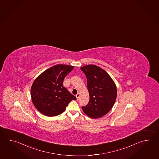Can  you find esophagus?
Here are the masks:
<instances>
[{"label": "esophagus", "instance_id": "esophagus-1", "mask_svg": "<svg viewBox=\"0 0 159 159\" xmlns=\"http://www.w3.org/2000/svg\"><path fill=\"white\" fill-rule=\"evenodd\" d=\"M79 96H80V93H77V94L76 95V98H77V100L79 99Z\"/></svg>", "mask_w": 159, "mask_h": 159}]
</instances>
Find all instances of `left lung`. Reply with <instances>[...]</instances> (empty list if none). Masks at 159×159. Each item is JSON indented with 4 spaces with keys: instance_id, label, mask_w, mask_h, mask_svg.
Wrapping results in <instances>:
<instances>
[{
    "instance_id": "1",
    "label": "left lung",
    "mask_w": 159,
    "mask_h": 159,
    "mask_svg": "<svg viewBox=\"0 0 159 159\" xmlns=\"http://www.w3.org/2000/svg\"><path fill=\"white\" fill-rule=\"evenodd\" d=\"M86 75L89 101L82 109L88 117L96 119L110 111L116 100L117 89L112 78L102 68L94 65L80 68Z\"/></svg>"
}]
</instances>
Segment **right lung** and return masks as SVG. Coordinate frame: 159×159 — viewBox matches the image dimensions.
Here are the masks:
<instances>
[{
  "mask_svg": "<svg viewBox=\"0 0 159 159\" xmlns=\"http://www.w3.org/2000/svg\"><path fill=\"white\" fill-rule=\"evenodd\" d=\"M74 66L57 65L43 72L35 79L30 89L34 106L41 113L48 117L64 112L68 104L76 100L63 87V80Z\"/></svg>",
  "mask_w": 159,
  "mask_h": 159,
  "instance_id": "1",
  "label": "right lung"
}]
</instances>
